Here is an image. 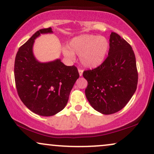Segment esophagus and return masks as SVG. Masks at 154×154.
I'll list each match as a JSON object with an SVG mask.
<instances>
[{
	"mask_svg": "<svg viewBox=\"0 0 154 154\" xmlns=\"http://www.w3.org/2000/svg\"><path fill=\"white\" fill-rule=\"evenodd\" d=\"M79 75H80V76H82L83 70L81 69H79Z\"/></svg>",
	"mask_w": 154,
	"mask_h": 154,
	"instance_id": "esophagus-1",
	"label": "esophagus"
}]
</instances>
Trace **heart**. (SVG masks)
<instances>
[{
  "instance_id": "obj_1",
  "label": "heart",
  "mask_w": 154,
  "mask_h": 154,
  "mask_svg": "<svg viewBox=\"0 0 154 154\" xmlns=\"http://www.w3.org/2000/svg\"><path fill=\"white\" fill-rule=\"evenodd\" d=\"M109 48V43L106 37L84 34L73 38L68 47L63 48V52L64 55L71 60L75 59V54H77L83 66L94 68L104 62Z\"/></svg>"
}]
</instances>
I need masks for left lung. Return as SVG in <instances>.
<instances>
[{"instance_id":"1","label":"left lung","mask_w":154,"mask_h":154,"mask_svg":"<svg viewBox=\"0 0 154 154\" xmlns=\"http://www.w3.org/2000/svg\"><path fill=\"white\" fill-rule=\"evenodd\" d=\"M88 81L85 94L92 107L104 115L122 109L133 97L138 84L134 52L123 38L112 32L105 60L93 70H85Z\"/></svg>"}]
</instances>
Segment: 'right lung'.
I'll list each match as a JSON object with an SVG mask.
<instances>
[{"label": "right lung", "mask_w": 154, "mask_h": 154, "mask_svg": "<svg viewBox=\"0 0 154 154\" xmlns=\"http://www.w3.org/2000/svg\"><path fill=\"white\" fill-rule=\"evenodd\" d=\"M52 33L51 27L35 32L20 47L14 63V77L19 97L37 115L52 116L66 106L70 92L79 79L75 66H67L57 59L40 63L34 57V39L41 34Z\"/></svg>", "instance_id": "1"}]
</instances>
